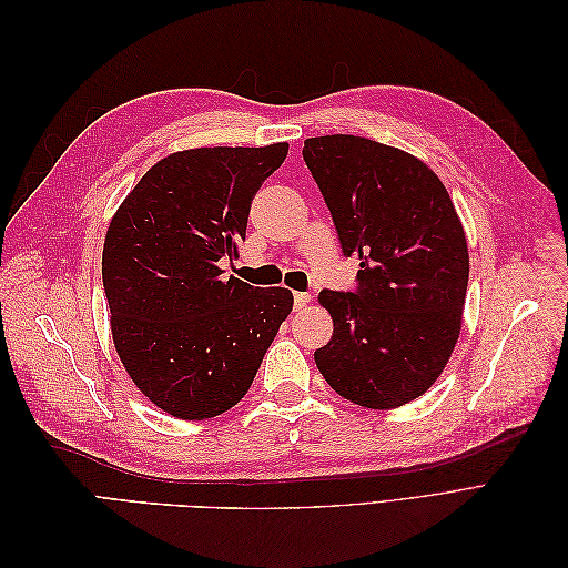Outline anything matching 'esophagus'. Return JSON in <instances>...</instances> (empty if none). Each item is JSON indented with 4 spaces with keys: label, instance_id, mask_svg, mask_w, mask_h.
<instances>
[{
    "label": "esophagus",
    "instance_id": "obj_1",
    "mask_svg": "<svg viewBox=\"0 0 568 568\" xmlns=\"http://www.w3.org/2000/svg\"><path fill=\"white\" fill-rule=\"evenodd\" d=\"M307 303H311V294H296V296H294L296 311H303V307H307Z\"/></svg>",
    "mask_w": 568,
    "mask_h": 568
}]
</instances>
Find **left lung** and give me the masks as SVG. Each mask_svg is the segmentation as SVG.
Masks as SVG:
<instances>
[{
    "mask_svg": "<svg viewBox=\"0 0 568 568\" xmlns=\"http://www.w3.org/2000/svg\"><path fill=\"white\" fill-rule=\"evenodd\" d=\"M305 165L336 225L343 255L359 261L357 291H320L334 322L315 351L343 398L393 409L419 398L448 365L462 329L469 248L440 178L412 153L367 136L324 134Z\"/></svg>",
    "mask_w": 568,
    "mask_h": 568,
    "instance_id": "left-lung-1",
    "label": "left lung"
}]
</instances>
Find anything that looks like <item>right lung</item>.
Returning <instances> with one entry per match:
<instances>
[{"label": "right lung", "instance_id": "right-lung-1", "mask_svg": "<svg viewBox=\"0 0 568 568\" xmlns=\"http://www.w3.org/2000/svg\"><path fill=\"white\" fill-rule=\"evenodd\" d=\"M286 153V142L175 151L111 220L101 274L113 346L134 386L178 419L242 400L294 307L288 288L222 280L220 267L239 255L251 201Z\"/></svg>", "mask_w": 568, "mask_h": 568}]
</instances>
